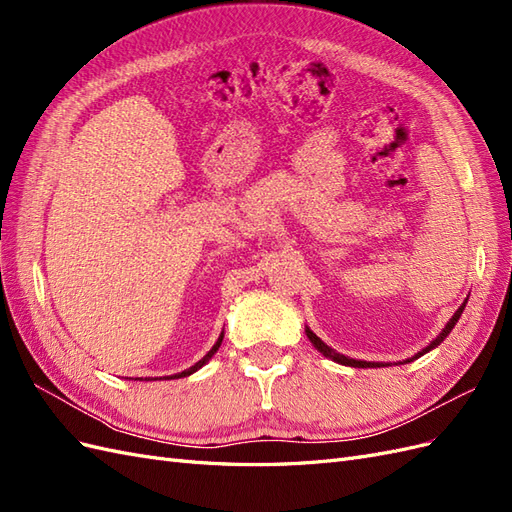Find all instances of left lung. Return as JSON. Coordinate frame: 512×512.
I'll return each mask as SVG.
<instances>
[{
	"label": "left lung",
	"mask_w": 512,
	"mask_h": 512,
	"mask_svg": "<svg viewBox=\"0 0 512 512\" xmlns=\"http://www.w3.org/2000/svg\"><path fill=\"white\" fill-rule=\"evenodd\" d=\"M466 303H468V299L466 301H463L461 303V307L457 309V312H455V316L451 318V320H448L446 322V327L442 329V333L436 337V339H433V342L427 346V348H423L421 352H416L414 356H412V359H408L406 363H410V361H414V359H418V356H423L425 352H429V350H433V348H438L442 342H444V339H446V335L448 333H451L453 331V327H455V324H457V320L461 318V314H463V307H466ZM305 333H307V337H309V342H312L314 344V348L318 350V352H322L324 356H327V359H331V361H335V363H339V365H348V367H386V365H391V363H374V361H356V359H350V356H344V354H339V352H335L331 346H327V344H324L322 342V339L314 333V331H309L307 327H305Z\"/></svg>",
	"instance_id": "8db88e82"
}]
</instances>
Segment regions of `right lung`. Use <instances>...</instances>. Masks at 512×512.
<instances>
[{
  "mask_svg": "<svg viewBox=\"0 0 512 512\" xmlns=\"http://www.w3.org/2000/svg\"><path fill=\"white\" fill-rule=\"evenodd\" d=\"M222 339H224V331H222V335L218 337V342H215L213 344V348L203 356V359H200L198 363H194L190 369H185V371H181V374H175V376H170V378H185V376H190V374H194V371H198L200 367H203L205 363H209V359H211V356L215 354V352H218V348L222 346ZM164 378H168V376H164Z\"/></svg>",
  "mask_w": 512,
  "mask_h": 512,
  "instance_id": "1",
  "label": "right lung"
}]
</instances>
